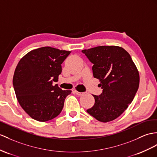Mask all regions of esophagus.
I'll use <instances>...</instances> for the list:
<instances>
[{
	"label": "esophagus",
	"instance_id": "obj_1",
	"mask_svg": "<svg viewBox=\"0 0 157 157\" xmlns=\"http://www.w3.org/2000/svg\"><path fill=\"white\" fill-rule=\"evenodd\" d=\"M75 93L76 94L78 95V96H81V95H82V94H83L84 93H83V92H78V91L76 90H75Z\"/></svg>",
	"mask_w": 157,
	"mask_h": 157
}]
</instances>
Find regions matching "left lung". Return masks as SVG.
<instances>
[{
  "label": "left lung",
  "instance_id": "left-lung-1",
  "mask_svg": "<svg viewBox=\"0 0 157 157\" xmlns=\"http://www.w3.org/2000/svg\"><path fill=\"white\" fill-rule=\"evenodd\" d=\"M93 64V76L100 80L102 93L93 95L95 102L86 112L102 123L119 117L132 102L139 86V74L124 48L100 46L82 51Z\"/></svg>",
  "mask_w": 157,
  "mask_h": 157
}]
</instances>
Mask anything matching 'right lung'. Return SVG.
I'll list each match as a JSON object with an SVG mask.
<instances>
[{
  "label": "right lung",
  "mask_w": 157,
  "mask_h": 157,
  "mask_svg": "<svg viewBox=\"0 0 157 157\" xmlns=\"http://www.w3.org/2000/svg\"><path fill=\"white\" fill-rule=\"evenodd\" d=\"M71 51L50 47L27 53L19 61L13 76V88L19 104L33 119L45 122L62 111L64 100L71 90L57 85L62 72L61 64Z\"/></svg>",
  "instance_id": "obj_1"
}]
</instances>
